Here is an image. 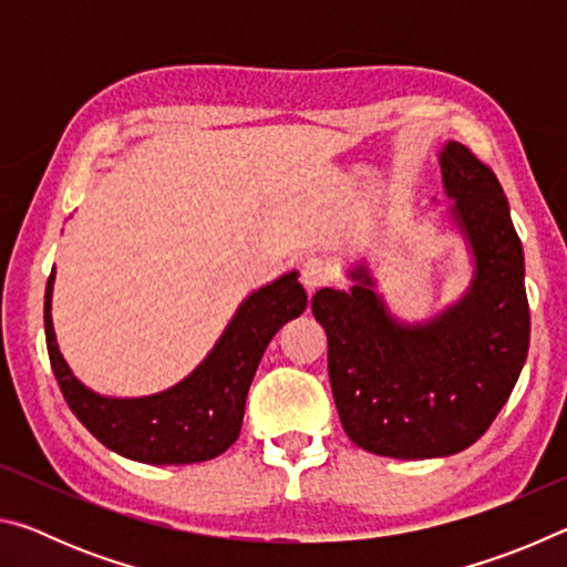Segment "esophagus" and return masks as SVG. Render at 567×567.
<instances>
[{"label": "esophagus", "instance_id": "obj_1", "mask_svg": "<svg viewBox=\"0 0 567 567\" xmlns=\"http://www.w3.org/2000/svg\"><path fill=\"white\" fill-rule=\"evenodd\" d=\"M330 280V272L328 267H324L320 260H307L302 267H300V282L307 290V295H315L320 290L322 285H328Z\"/></svg>", "mask_w": 567, "mask_h": 567}]
</instances>
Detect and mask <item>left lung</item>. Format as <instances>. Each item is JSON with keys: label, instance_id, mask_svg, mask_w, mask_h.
<instances>
[{"label": "left lung", "instance_id": "left-lung-1", "mask_svg": "<svg viewBox=\"0 0 567 567\" xmlns=\"http://www.w3.org/2000/svg\"><path fill=\"white\" fill-rule=\"evenodd\" d=\"M437 159L450 203L443 225L470 255L465 290L427 318L402 320L370 262L358 260L344 270L348 290L322 287L312 297L344 433L398 460L447 457L477 443L530 344L525 255L501 182L460 142L447 140Z\"/></svg>", "mask_w": 567, "mask_h": 567}]
</instances>
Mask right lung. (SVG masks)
Here are the masks:
<instances>
[{"label":"right lung","mask_w":567,"mask_h":567,"mask_svg":"<svg viewBox=\"0 0 567 567\" xmlns=\"http://www.w3.org/2000/svg\"><path fill=\"white\" fill-rule=\"evenodd\" d=\"M54 270L44 292L47 352L66 405L104 447L147 465H189L223 455L243 427L245 400L265 348L307 307L300 272L290 270L249 292L207 358L155 395H100L74 375L52 322Z\"/></svg>","instance_id":"right-lung-1"}]
</instances>
